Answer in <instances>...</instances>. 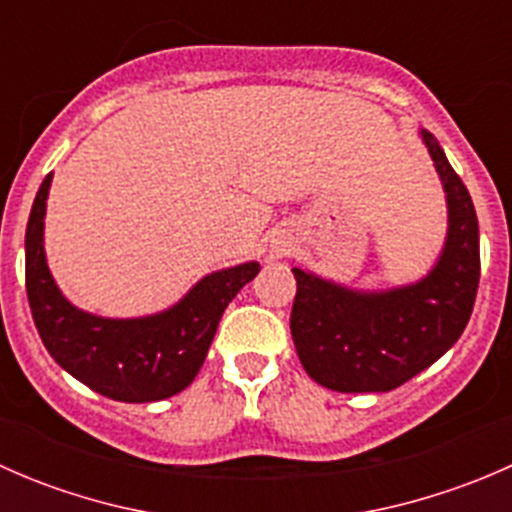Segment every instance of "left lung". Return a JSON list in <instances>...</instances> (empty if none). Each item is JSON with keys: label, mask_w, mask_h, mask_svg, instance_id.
I'll return each mask as SVG.
<instances>
[{"label": "left lung", "mask_w": 512, "mask_h": 512, "mask_svg": "<svg viewBox=\"0 0 512 512\" xmlns=\"http://www.w3.org/2000/svg\"><path fill=\"white\" fill-rule=\"evenodd\" d=\"M443 183L448 232L436 265L411 285L352 289L292 267L294 347L304 371L342 394L391 391L441 359L466 329L480 280L478 218L433 133L418 131Z\"/></svg>", "instance_id": "left-lung-1"}]
</instances>
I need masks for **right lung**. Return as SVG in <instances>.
Segmentation results:
<instances>
[{
    "mask_svg": "<svg viewBox=\"0 0 512 512\" xmlns=\"http://www.w3.org/2000/svg\"><path fill=\"white\" fill-rule=\"evenodd\" d=\"M49 173L27 223V297L46 352L96 394L126 404L170 399L193 384L213 344L218 322L237 292L255 280L260 262L205 275L183 299L146 317L113 319L84 312L61 294L44 252Z\"/></svg>",
    "mask_w": 512,
    "mask_h": 512,
    "instance_id": "add662e5",
    "label": "right lung"
}]
</instances>
